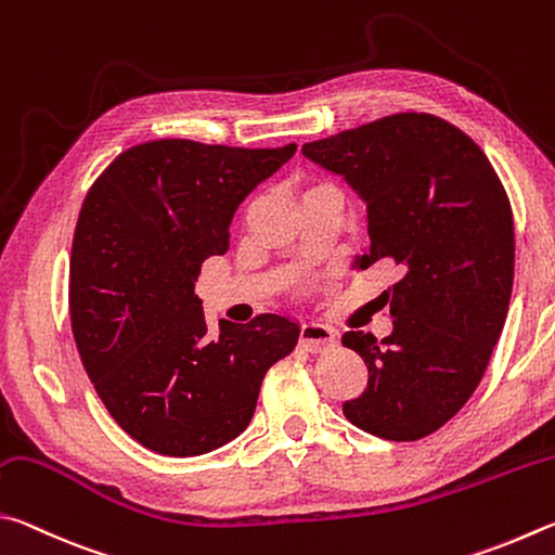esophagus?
Instances as JSON below:
<instances>
[{
    "instance_id": "34e87169",
    "label": "esophagus",
    "mask_w": 555,
    "mask_h": 555,
    "mask_svg": "<svg viewBox=\"0 0 555 555\" xmlns=\"http://www.w3.org/2000/svg\"><path fill=\"white\" fill-rule=\"evenodd\" d=\"M299 344H302V348H307V351L322 353L336 344V334L334 328H328L326 324L307 322L302 324V328H299Z\"/></svg>"
}]
</instances>
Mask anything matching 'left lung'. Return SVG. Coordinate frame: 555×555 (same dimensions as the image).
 I'll return each mask as SVG.
<instances>
[{"instance_id":"obj_1","label":"left lung","mask_w":555,"mask_h":555,"mask_svg":"<svg viewBox=\"0 0 555 555\" xmlns=\"http://www.w3.org/2000/svg\"><path fill=\"white\" fill-rule=\"evenodd\" d=\"M365 202V270L390 260L392 334L346 332L367 387L344 402L346 420L387 441H416L459 414L480 385L507 319L514 219L498 172L453 124L392 114L302 145Z\"/></svg>"}]
</instances>
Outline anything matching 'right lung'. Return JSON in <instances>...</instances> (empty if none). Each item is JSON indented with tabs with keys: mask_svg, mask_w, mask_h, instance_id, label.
<instances>
[{
	"mask_svg": "<svg viewBox=\"0 0 555 555\" xmlns=\"http://www.w3.org/2000/svg\"><path fill=\"white\" fill-rule=\"evenodd\" d=\"M297 151L184 139L124 151L87 192L70 256L77 351L114 422L145 449L202 455L246 429L299 324L260 314L207 334L202 262L229 250L238 204Z\"/></svg>",
	"mask_w": 555,
	"mask_h": 555,
	"instance_id": "obj_1",
	"label": "right lung"
}]
</instances>
